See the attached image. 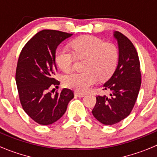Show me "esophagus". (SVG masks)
<instances>
[{
    "label": "esophagus",
    "mask_w": 157,
    "mask_h": 157,
    "mask_svg": "<svg viewBox=\"0 0 157 157\" xmlns=\"http://www.w3.org/2000/svg\"><path fill=\"white\" fill-rule=\"evenodd\" d=\"M75 97H78V98H83L85 94H82V93H79V92H75Z\"/></svg>",
    "instance_id": "1"
}]
</instances>
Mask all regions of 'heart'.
I'll return each instance as SVG.
<instances>
[{
    "mask_svg": "<svg viewBox=\"0 0 157 157\" xmlns=\"http://www.w3.org/2000/svg\"><path fill=\"white\" fill-rule=\"evenodd\" d=\"M74 53L66 48H59L55 53V61L64 72L73 69L75 56L86 59L84 70L81 73H71L63 78V84L78 92H86L99 79H109L115 72L119 61V51L114 44L104 42L98 37L83 35L71 41Z\"/></svg>",
    "mask_w": 157,
    "mask_h": 157,
    "instance_id": "obj_1",
    "label": "heart"
}]
</instances>
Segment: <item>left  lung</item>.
Here are the masks:
<instances>
[{
	"label": "left lung",
	"mask_w": 157,
	"mask_h": 157,
	"mask_svg": "<svg viewBox=\"0 0 157 157\" xmlns=\"http://www.w3.org/2000/svg\"><path fill=\"white\" fill-rule=\"evenodd\" d=\"M113 36L119 47L117 67L103 90L112 92L110 97L98 96L92 111L94 117L105 125H113L130 115L141 87V78L138 52L132 42L119 31Z\"/></svg>",
	"instance_id": "1"
}]
</instances>
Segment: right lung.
I'll return each mask as SVG.
<instances>
[{
  "label": "right lung",
  "mask_w": 157,
  "mask_h": 157,
  "mask_svg": "<svg viewBox=\"0 0 157 157\" xmlns=\"http://www.w3.org/2000/svg\"><path fill=\"white\" fill-rule=\"evenodd\" d=\"M72 34L43 30L29 40L22 49L16 72L19 100L24 112L41 125H49L63 116L74 94L63 88L52 95L49 88L59 85L54 78L55 53L58 45Z\"/></svg>",
  "instance_id": "right-lung-1"
}]
</instances>
